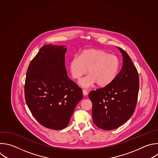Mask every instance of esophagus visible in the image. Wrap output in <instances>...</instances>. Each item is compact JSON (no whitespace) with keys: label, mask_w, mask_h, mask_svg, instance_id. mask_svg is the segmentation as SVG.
I'll return each mask as SVG.
<instances>
[{"label":"esophagus","mask_w":158,"mask_h":158,"mask_svg":"<svg viewBox=\"0 0 158 158\" xmlns=\"http://www.w3.org/2000/svg\"><path fill=\"white\" fill-rule=\"evenodd\" d=\"M82 93H83V95H87L88 94V92H87L85 89H84V90H82Z\"/></svg>","instance_id":"obj_1"}]
</instances>
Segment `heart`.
Listing matches in <instances>:
<instances>
[{
	"mask_svg": "<svg viewBox=\"0 0 158 158\" xmlns=\"http://www.w3.org/2000/svg\"><path fill=\"white\" fill-rule=\"evenodd\" d=\"M120 67L119 58L102 49H87L80 56H74L69 62L72 77L79 80L88 73L89 76L82 79L79 84L83 88H89L97 83L100 87L110 84L116 78Z\"/></svg>",
	"mask_w": 158,
	"mask_h": 158,
	"instance_id": "b5f03b06",
	"label": "heart"
}]
</instances>
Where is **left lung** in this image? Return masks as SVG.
I'll use <instances>...</instances> for the list:
<instances>
[{
  "label": "left lung",
  "instance_id": "left-lung-1",
  "mask_svg": "<svg viewBox=\"0 0 158 158\" xmlns=\"http://www.w3.org/2000/svg\"><path fill=\"white\" fill-rule=\"evenodd\" d=\"M122 54L123 66L115 80L109 85L90 92L92 115L95 125L103 130H112L123 125L132 116L136 106L139 76L126 51Z\"/></svg>",
  "mask_w": 158,
  "mask_h": 158
}]
</instances>
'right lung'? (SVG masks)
<instances>
[{
  "label": "right lung",
  "mask_w": 158,
  "mask_h": 158,
  "mask_svg": "<svg viewBox=\"0 0 158 158\" xmlns=\"http://www.w3.org/2000/svg\"><path fill=\"white\" fill-rule=\"evenodd\" d=\"M65 46H43L30 62L27 72L25 97L36 120L49 129L66 128L82 90L68 76Z\"/></svg>",
  "instance_id": "right-lung-1"
}]
</instances>
